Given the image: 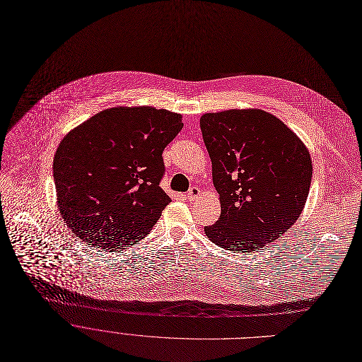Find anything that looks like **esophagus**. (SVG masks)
<instances>
[{
  "instance_id": "esophagus-1",
  "label": "esophagus",
  "mask_w": 362,
  "mask_h": 362,
  "mask_svg": "<svg viewBox=\"0 0 362 362\" xmlns=\"http://www.w3.org/2000/svg\"><path fill=\"white\" fill-rule=\"evenodd\" d=\"M199 194H201V192H199V188H198V187H191L185 197H187V199L194 201V199H197V198L199 197Z\"/></svg>"
}]
</instances>
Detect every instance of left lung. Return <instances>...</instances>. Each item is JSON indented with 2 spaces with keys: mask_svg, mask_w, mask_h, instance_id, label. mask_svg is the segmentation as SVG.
<instances>
[{
  "mask_svg": "<svg viewBox=\"0 0 362 362\" xmlns=\"http://www.w3.org/2000/svg\"><path fill=\"white\" fill-rule=\"evenodd\" d=\"M199 127L221 201L218 221L204 227L206 237L237 252L274 243L304 209L313 177L308 150L261 110L204 114Z\"/></svg>",
  "mask_w": 362,
  "mask_h": 362,
  "instance_id": "1",
  "label": "left lung"
}]
</instances>
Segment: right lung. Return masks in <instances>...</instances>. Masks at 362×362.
Returning <instances> with one entry per match:
<instances>
[{
	"mask_svg": "<svg viewBox=\"0 0 362 362\" xmlns=\"http://www.w3.org/2000/svg\"><path fill=\"white\" fill-rule=\"evenodd\" d=\"M182 117L153 107L104 110L64 136L52 175L59 212L88 245L122 250L146 237L171 198L163 151Z\"/></svg>",
	"mask_w": 362,
	"mask_h": 362,
	"instance_id": "obj_1",
	"label": "right lung"
}]
</instances>
